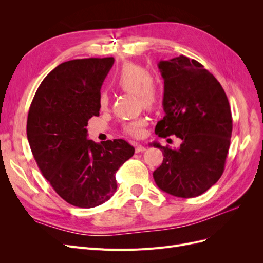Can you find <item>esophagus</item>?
Instances as JSON below:
<instances>
[{"label":"esophagus","mask_w":263,"mask_h":263,"mask_svg":"<svg viewBox=\"0 0 263 263\" xmlns=\"http://www.w3.org/2000/svg\"><path fill=\"white\" fill-rule=\"evenodd\" d=\"M146 150V147H144L142 145H137L136 146V153H144Z\"/></svg>","instance_id":"esophagus-1"}]
</instances>
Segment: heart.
Listing matches in <instances>:
<instances>
[{"instance_id": "1", "label": "heart", "mask_w": 263, "mask_h": 263, "mask_svg": "<svg viewBox=\"0 0 263 263\" xmlns=\"http://www.w3.org/2000/svg\"><path fill=\"white\" fill-rule=\"evenodd\" d=\"M112 85L116 90L122 92L136 94L141 104L146 108L156 107L160 102V90L151 78L149 71L136 63H125L115 73ZM107 97L101 94L99 106L105 109L107 106ZM147 125L146 118L139 117L134 121L127 122L123 126V130L133 137H140L144 135V127Z\"/></svg>"}]
</instances>
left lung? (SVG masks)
<instances>
[{
	"label": "left lung",
	"mask_w": 263,
	"mask_h": 263,
	"mask_svg": "<svg viewBox=\"0 0 263 263\" xmlns=\"http://www.w3.org/2000/svg\"><path fill=\"white\" fill-rule=\"evenodd\" d=\"M164 83V117L156 125L159 137L176 135L178 148L163 147L154 172L158 187L189 198L206 192L224 172L233 130L232 112L220 83L200 62L185 55L158 63Z\"/></svg>",
	"instance_id": "left-lung-1"
}]
</instances>
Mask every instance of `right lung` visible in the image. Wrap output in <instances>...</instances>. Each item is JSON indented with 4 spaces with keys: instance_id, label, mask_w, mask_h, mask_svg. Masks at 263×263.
I'll use <instances>...</instances> for the list:
<instances>
[{
    "instance_id": "add662e5",
    "label": "right lung",
    "mask_w": 263,
    "mask_h": 263,
    "mask_svg": "<svg viewBox=\"0 0 263 263\" xmlns=\"http://www.w3.org/2000/svg\"><path fill=\"white\" fill-rule=\"evenodd\" d=\"M114 58L61 63L39 85L27 117V138L43 176L69 204L91 209L117 189L115 173L135 149L124 139L97 144L87 122L100 115L101 86Z\"/></svg>"
}]
</instances>
